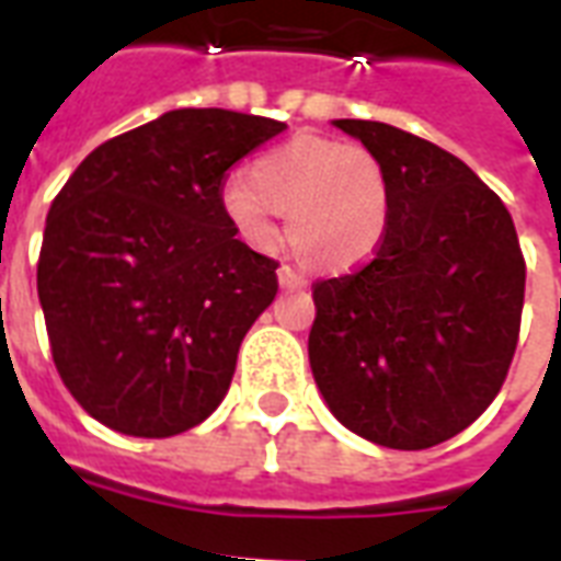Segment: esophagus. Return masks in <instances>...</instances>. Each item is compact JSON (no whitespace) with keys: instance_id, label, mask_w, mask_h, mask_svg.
Masks as SVG:
<instances>
[{"instance_id":"esophagus-1","label":"esophagus","mask_w":561,"mask_h":561,"mask_svg":"<svg viewBox=\"0 0 561 561\" xmlns=\"http://www.w3.org/2000/svg\"><path fill=\"white\" fill-rule=\"evenodd\" d=\"M276 273H279L282 288H306V279H302L294 267H288V264H282Z\"/></svg>"}]
</instances>
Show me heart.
<instances>
[{"mask_svg":"<svg viewBox=\"0 0 561 561\" xmlns=\"http://www.w3.org/2000/svg\"><path fill=\"white\" fill-rule=\"evenodd\" d=\"M220 203L238 236L255 250L279 241L276 215H285L290 247L323 273L367 264L392 224V183L381 157L323 136H297L264 153L247 183L224 188Z\"/></svg>","mask_w":561,"mask_h":561,"instance_id":"obj_1","label":"heart"}]
</instances>
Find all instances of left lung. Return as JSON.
Returning a JSON list of instances; mask_svg holds the SVG:
<instances>
[{"instance_id": "1", "label": "left lung", "mask_w": 561, "mask_h": 561, "mask_svg": "<svg viewBox=\"0 0 561 561\" xmlns=\"http://www.w3.org/2000/svg\"><path fill=\"white\" fill-rule=\"evenodd\" d=\"M334 125L381 157L392 224L367 264L314 282L311 373L350 431L431 448L504 387L522 332V244L504 201L454 153L383 122Z\"/></svg>"}]
</instances>
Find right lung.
Instances as JSON below:
<instances>
[{
  "label": "right lung",
  "instance_id": "add662e5",
  "mask_svg": "<svg viewBox=\"0 0 561 561\" xmlns=\"http://www.w3.org/2000/svg\"><path fill=\"white\" fill-rule=\"evenodd\" d=\"M285 122L171 110L99 145L51 201L37 294L60 381L118 434L162 439L227 396L279 279L236 238L227 171Z\"/></svg>",
  "mask_w": 561,
  "mask_h": 561
}]
</instances>
